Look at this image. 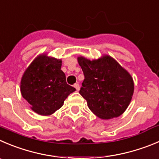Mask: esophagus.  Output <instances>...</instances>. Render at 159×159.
<instances>
[{
  "mask_svg": "<svg viewBox=\"0 0 159 159\" xmlns=\"http://www.w3.org/2000/svg\"><path fill=\"white\" fill-rule=\"evenodd\" d=\"M74 87L76 89L77 91H79V90H80V85H79V84H78V83H76V84H74Z\"/></svg>",
  "mask_w": 159,
  "mask_h": 159,
  "instance_id": "obj_1",
  "label": "esophagus"
}]
</instances>
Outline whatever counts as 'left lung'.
<instances>
[{"mask_svg":"<svg viewBox=\"0 0 159 159\" xmlns=\"http://www.w3.org/2000/svg\"><path fill=\"white\" fill-rule=\"evenodd\" d=\"M84 79L79 93L89 108L102 119L120 116L128 107L134 90L130 75L111 56L90 61L78 58Z\"/></svg>","mask_w":159,"mask_h":159,"instance_id":"left-lung-1","label":"left lung"}]
</instances>
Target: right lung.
Returning a JSON list of instances; mask_svg holds the SVG:
<instances>
[{
  "instance_id": "obj_1",
  "label": "right lung",
  "mask_w": 159,
  "mask_h": 159,
  "mask_svg": "<svg viewBox=\"0 0 159 159\" xmlns=\"http://www.w3.org/2000/svg\"><path fill=\"white\" fill-rule=\"evenodd\" d=\"M61 66V60L41 56L33 61L22 78V96L39 115L53 114L76 90L66 83Z\"/></svg>"
}]
</instances>
